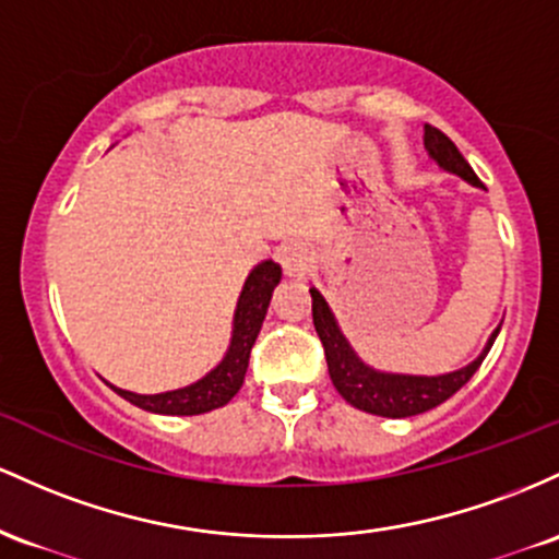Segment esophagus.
Segmentation results:
<instances>
[{
  "mask_svg": "<svg viewBox=\"0 0 559 559\" xmlns=\"http://www.w3.org/2000/svg\"><path fill=\"white\" fill-rule=\"evenodd\" d=\"M280 263H282V269H285L287 277L304 280L306 274L313 269V255H311V250L304 246H287L285 250H282Z\"/></svg>",
  "mask_w": 559,
  "mask_h": 559,
  "instance_id": "34e87169",
  "label": "esophagus"
}]
</instances>
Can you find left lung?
Listing matches in <instances>:
<instances>
[{"instance_id":"1","label":"left lung","mask_w":559,"mask_h":559,"mask_svg":"<svg viewBox=\"0 0 559 559\" xmlns=\"http://www.w3.org/2000/svg\"><path fill=\"white\" fill-rule=\"evenodd\" d=\"M425 147L428 155L443 171L456 174L473 187H480V179L475 177V171L469 168L465 155L456 150V144L443 134L441 129L425 123ZM311 313H313V328H317L319 341L324 346V356H328V369L330 380L335 385V391L348 401L356 409L369 412V415L378 417H415L423 412L432 409V406L443 404V401L454 396L465 382L478 372V367L486 359V354L491 350L493 341H497L499 328L491 332L486 348L480 350V356L475 361H469L467 367L454 369L447 374H396V372H380V369L364 364L356 350L350 348L341 328H337L335 313L330 311L328 300L322 298V293L317 287H311Z\"/></svg>"}]
</instances>
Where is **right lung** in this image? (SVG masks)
<instances>
[{
    "mask_svg": "<svg viewBox=\"0 0 559 559\" xmlns=\"http://www.w3.org/2000/svg\"><path fill=\"white\" fill-rule=\"evenodd\" d=\"M282 269L274 261H261L253 272L248 274L246 285H242L240 298H237L235 322H231V341L224 359L211 369L205 378H200L192 385L177 388V391L153 393V396H142V393L123 391V388L110 385L118 396L131 401L144 412L153 415H203V412L218 409V406L229 404L235 393L242 388L248 372L250 348H253L255 337H259L263 317H266L269 300H272L274 287L280 285Z\"/></svg>",
    "mask_w": 559,
    "mask_h": 559,
    "instance_id": "obj_1",
    "label": "right lung"
}]
</instances>
